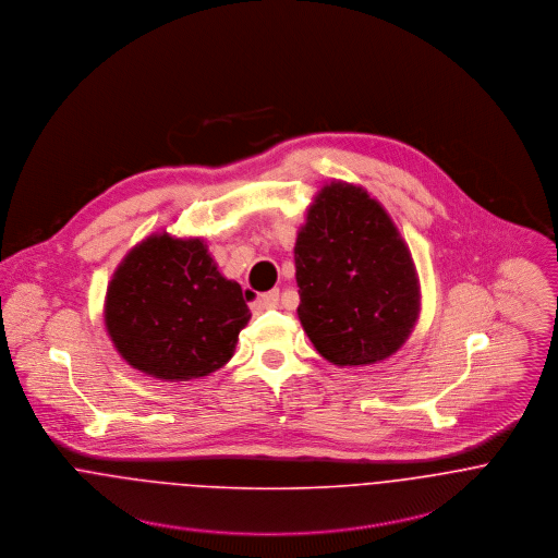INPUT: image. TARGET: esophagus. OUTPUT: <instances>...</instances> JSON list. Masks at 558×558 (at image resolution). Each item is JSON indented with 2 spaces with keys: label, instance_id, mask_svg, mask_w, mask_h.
<instances>
[{
  "label": "esophagus",
  "instance_id": "obj_1",
  "mask_svg": "<svg viewBox=\"0 0 558 558\" xmlns=\"http://www.w3.org/2000/svg\"><path fill=\"white\" fill-rule=\"evenodd\" d=\"M278 302H280V293L278 291H269V293L252 298V306L256 310L278 308Z\"/></svg>",
  "mask_w": 558,
  "mask_h": 558
}]
</instances>
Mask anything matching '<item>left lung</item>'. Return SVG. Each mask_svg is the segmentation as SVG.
<instances>
[{
	"mask_svg": "<svg viewBox=\"0 0 558 558\" xmlns=\"http://www.w3.org/2000/svg\"><path fill=\"white\" fill-rule=\"evenodd\" d=\"M298 316L333 366H371L411 336L422 291L411 250L368 190L333 180L310 203L295 240Z\"/></svg>",
	"mask_w": 558,
	"mask_h": 558,
	"instance_id": "8db88e82",
	"label": "left lung"
}]
</instances>
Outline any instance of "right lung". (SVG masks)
<instances>
[{"instance_id":"add662e5","label":"right lung","mask_w":558,"mask_h":558,"mask_svg":"<svg viewBox=\"0 0 558 558\" xmlns=\"http://www.w3.org/2000/svg\"><path fill=\"white\" fill-rule=\"evenodd\" d=\"M248 320L242 287L205 242L167 231L125 254L105 298V327L128 366L171 383L220 371Z\"/></svg>"}]
</instances>
